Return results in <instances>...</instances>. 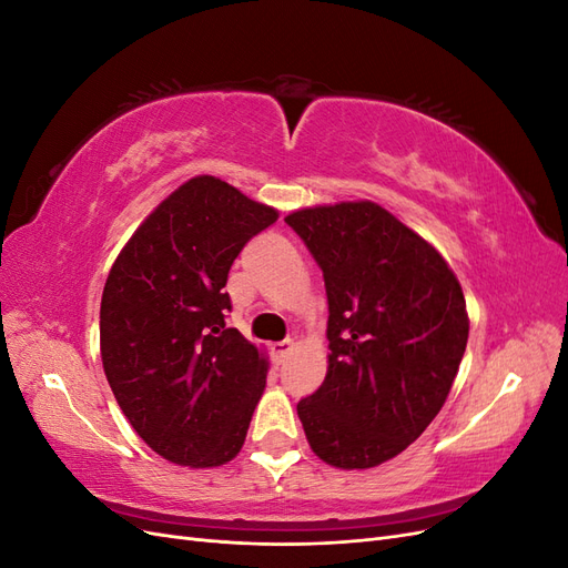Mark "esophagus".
I'll return each mask as SVG.
<instances>
[{
    "label": "esophagus",
    "mask_w": 568,
    "mask_h": 568,
    "mask_svg": "<svg viewBox=\"0 0 568 568\" xmlns=\"http://www.w3.org/2000/svg\"><path fill=\"white\" fill-rule=\"evenodd\" d=\"M291 351H294V341H291V338L280 341V343H274V346H272V355H274V359H277L280 365H282L284 359L291 355Z\"/></svg>",
    "instance_id": "1"
}]
</instances>
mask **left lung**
<instances>
[{
    "mask_svg": "<svg viewBox=\"0 0 568 568\" xmlns=\"http://www.w3.org/2000/svg\"><path fill=\"white\" fill-rule=\"evenodd\" d=\"M284 220L329 301V367L296 407L303 432L332 467H376L415 443L448 398L469 338L462 286L432 244L372 201Z\"/></svg>",
    "mask_w": 568,
    "mask_h": 568,
    "instance_id": "obj_1",
    "label": "left lung"
}]
</instances>
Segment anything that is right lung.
Instances as JSON below:
<instances>
[{
    "instance_id": "1",
    "label": "right lung",
    "mask_w": 568,
    "mask_h": 568,
    "mask_svg": "<svg viewBox=\"0 0 568 568\" xmlns=\"http://www.w3.org/2000/svg\"><path fill=\"white\" fill-rule=\"evenodd\" d=\"M280 213L199 175L120 251L101 296V363L123 415L153 453L220 467L242 450L267 359L227 326L234 257Z\"/></svg>"
}]
</instances>
